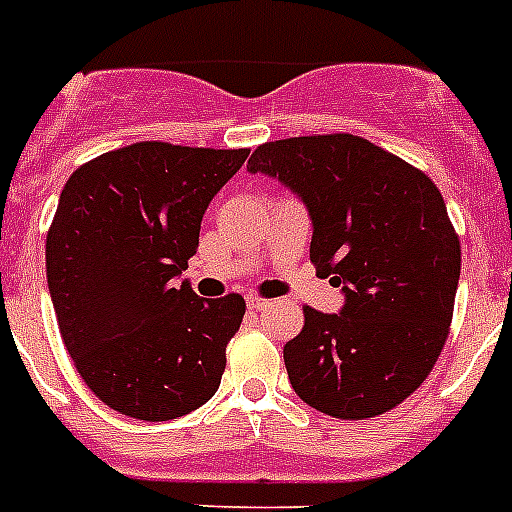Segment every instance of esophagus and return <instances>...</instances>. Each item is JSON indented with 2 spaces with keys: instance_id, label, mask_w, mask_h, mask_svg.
<instances>
[{
  "instance_id": "34e87169",
  "label": "esophagus",
  "mask_w": 512,
  "mask_h": 512,
  "mask_svg": "<svg viewBox=\"0 0 512 512\" xmlns=\"http://www.w3.org/2000/svg\"><path fill=\"white\" fill-rule=\"evenodd\" d=\"M270 304H273V301H268V299H260V296H247V306H250V309H255V311L268 309Z\"/></svg>"
}]
</instances>
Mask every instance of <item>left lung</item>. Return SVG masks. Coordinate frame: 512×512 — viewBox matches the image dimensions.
<instances>
[{
  "label": "left lung",
  "instance_id": "8db88e82",
  "mask_svg": "<svg viewBox=\"0 0 512 512\" xmlns=\"http://www.w3.org/2000/svg\"><path fill=\"white\" fill-rule=\"evenodd\" d=\"M247 170L299 195L311 262L345 296L340 314L304 306L283 348L293 391L330 417L384 415L428 379L451 327L461 244L441 190L350 133L268 141Z\"/></svg>",
  "mask_w": 512,
  "mask_h": 512
}]
</instances>
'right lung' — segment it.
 I'll return each instance as SVG.
<instances>
[{"label":"right lung","mask_w":512,"mask_h":512,"mask_svg":"<svg viewBox=\"0 0 512 512\" xmlns=\"http://www.w3.org/2000/svg\"><path fill=\"white\" fill-rule=\"evenodd\" d=\"M250 149L141 141L66 180L46 239L53 311L71 361L121 415L175 420L216 394L244 299L177 283L213 195Z\"/></svg>","instance_id":"obj_1"}]
</instances>
